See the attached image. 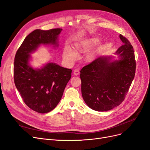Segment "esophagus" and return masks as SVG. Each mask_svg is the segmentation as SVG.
Listing matches in <instances>:
<instances>
[{"label":"esophagus","instance_id":"34e87169","mask_svg":"<svg viewBox=\"0 0 150 150\" xmlns=\"http://www.w3.org/2000/svg\"><path fill=\"white\" fill-rule=\"evenodd\" d=\"M74 74L76 76L79 75L80 74V70L79 69H76L74 70Z\"/></svg>","mask_w":150,"mask_h":150}]
</instances>
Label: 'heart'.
<instances>
[{
    "mask_svg": "<svg viewBox=\"0 0 150 150\" xmlns=\"http://www.w3.org/2000/svg\"><path fill=\"white\" fill-rule=\"evenodd\" d=\"M100 41V39L98 37H93L89 38L86 40H83L80 43L75 45V49L78 53H83L86 52L91 48H93L96 45L98 44ZM96 51H91L88 54L86 58L89 61L93 60L96 57ZM76 54L75 52L71 49L70 47H66L63 51V57L65 59L68 61H72L76 57Z\"/></svg>",
    "mask_w": 150,
    "mask_h": 150,
    "instance_id": "b5f03b06",
    "label": "heart"
}]
</instances>
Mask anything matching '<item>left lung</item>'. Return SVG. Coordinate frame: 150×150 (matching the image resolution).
<instances>
[{
  "label": "left lung",
  "instance_id": "8db88e82",
  "mask_svg": "<svg viewBox=\"0 0 150 150\" xmlns=\"http://www.w3.org/2000/svg\"><path fill=\"white\" fill-rule=\"evenodd\" d=\"M123 45L112 56H102L80 70L81 94L86 105L96 111L105 112L122 102L134 80L136 62L134 49L120 35Z\"/></svg>",
  "mask_w": 150,
  "mask_h": 150
}]
</instances>
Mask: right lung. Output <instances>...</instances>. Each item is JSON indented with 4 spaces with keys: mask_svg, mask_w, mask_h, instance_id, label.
<instances>
[{
    "mask_svg": "<svg viewBox=\"0 0 150 150\" xmlns=\"http://www.w3.org/2000/svg\"><path fill=\"white\" fill-rule=\"evenodd\" d=\"M62 30H34L25 38L15 57V86L26 105L40 113L51 112L60 102L71 78V70L54 62L47 63L40 69H34L29 64L30 54L41 45L57 47Z\"/></svg>",
    "mask_w": 150,
    "mask_h": 150,
    "instance_id": "right-lung-1",
    "label": "right lung"
}]
</instances>
